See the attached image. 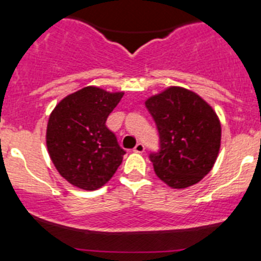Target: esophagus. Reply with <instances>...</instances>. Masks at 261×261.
I'll use <instances>...</instances> for the list:
<instances>
[{"label":"esophagus","instance_id":"esophagus-1","mask_svg":"<svg viewBox=\"0 0 261 261\" xmlns=\"http://www.w3.org/2000/svg\"><path fill=\"white\" fill-rule=\"evenodd\" d=\"M144 150H145V146H144L143 143H138L135 145V148H134L135 153H144Z\"/></svg>","mask_w":261,"mask_h":261}]
</instances>
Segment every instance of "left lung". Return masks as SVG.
Listing matches in <instances>:
<instances>
[{"mask_svg":"<svg viewBox=\"0 0 261 261\" xmlns=\"http://www.w3.org/2000/svg\"><path fill=\"white\" fill-rule=\"evenodd\" d=\"M145 107L159 134L149 154L156 176L173 189L198 184L213 168L221 146V123L213 108L194 92L171 87Z\"/></svg>","mask_w":261,"mask_h":261,"instance_id":"8db88e82","label":"left lung"}]
</instances>
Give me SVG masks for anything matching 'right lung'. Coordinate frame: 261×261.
<instances>
[{
    "label": "right lung",
    "mask_w": 261,
    "mask_h": 261,
    "mask_svg": "<svg viewBox=\"0 0 261 261\" xmlns=\"http://www.w3.org/2000/svg\"><path fill=\"white\" fill-rule=\"evenodd\" d=\"M123 93L87 87L63 98L50 113L47 148L58 173L74 186L97 190L115 174L126 153L106 126Z\"/></svg>",
    "instance_id": "1"
}]
</instances>
